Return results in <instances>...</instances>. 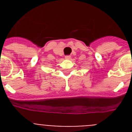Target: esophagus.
I'll list each match as a JSON object with an SVG mask.
<instances>
[{"instance_id":"34e87169","label":"esophagus","mask_w":132,"mask_h":132,"mask_svg":"<svg viewBox=\"0 0 132 132\" xmlns=\"http://www.w3.org/2000/svg\"><path fill=\"white\" fill-rule=\"evenodd\" d=\"M65 59H67V60H69V59H71V56H70V55H66L65 57Z\"/></svg>"}]
</instances>
